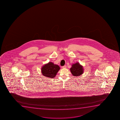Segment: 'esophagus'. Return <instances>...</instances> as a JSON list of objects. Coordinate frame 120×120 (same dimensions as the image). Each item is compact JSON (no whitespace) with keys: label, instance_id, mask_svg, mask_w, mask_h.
Instances as JSON below:
<instances>
[{"label":"esophagus","instance_id":"esophagus-1","mask_svg":"<svg viewBox=\"0 0 120 120\" xmlns=\"http://www.w3.org/2000/svg\"><path fill=\"white\" fill-rule=\"evenodd\" d=\"M66 68V66H62L63 68Z\"/></svg>","mask_w":120,"mask_h":120}]
</instances>
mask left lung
Returning a JSON list of instances; mask_svg holds the SVG:
<instances>
[{
  "instance_id": "1",
  "label": "left lung",
  "mask_w": 120,
  "mask_h": 120,
  "mask_svg": "<svg viewBox=\"0 0 120 120\" xmlns=\"http://www.w3.org/2000/svg\"><path fill=\"white\" fill-rule=\"evenodd\" d=\"M71 72L74 76H79L83 73V68L78 63L73 64L71 68Z\"/></svg>"
}]
</instances>
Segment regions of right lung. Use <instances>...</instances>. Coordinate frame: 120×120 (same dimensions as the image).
Returning <instances> with one entry per match:
<instances>
[{
	"label": "right lung",
	"mask_w": 120,
	"mask_h": 120,
	"mask_svg": "<svg viewBox=\"0 0 120 120\" xmlns=\"http://www.w3.org/2000/svg\"><path fill=\"white\" fill-rule=\"evenodd\" d=\"M60 67L57 65H55L53 63L49 62L43 66L41 68L42 73L46 77L54 78L56 75Z\"/></svg>",
	"instance_id": "1"
}]
</instances>
